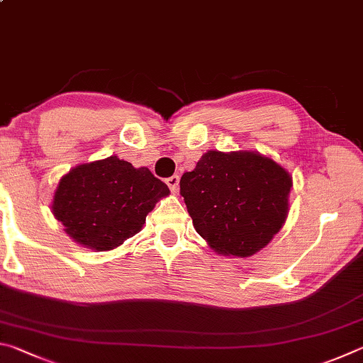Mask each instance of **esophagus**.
I'll return each instance as SVG.
<instances>
[{"instance_id":"obj_1","label":"esophagus","mask_w":363,"mask_h":363,"mask_svg":"<svg viewBox=\"0 0 363 363\" xmlns=\"http://www.w3.org/2000/svg\"><path fill=\"white\" fill-rule=\"evenodd\" d=\"M165 183H167V186L170 188L172 193H177L178 191V185H180V177L172 175V177L167 178V180H165Z\"/></svg>"}]
</instances>
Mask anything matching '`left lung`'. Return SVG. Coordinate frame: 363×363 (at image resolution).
Segmentation results:
<instances>
[{
  "label": "left lung",
  "mask_w": 363,
  "mask_h": 363,
  "mask_svg": "<svg viewBox=\"0 0 363 363\" xmlns=\"http://www.w3.org/2000/svg\"><path fill=\"white\" fill-rule=\"evenodd\" d=\"M291 186L287 169L250 150L207 151L180 180L194 230L218 255L238 258L255 255L282 230Z\"/></svg>",
  "instance_id": "obj_1"
}]
</instances>
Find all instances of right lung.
Segmentation results:
<instances>
[{
    "instance_id": "right-lung-1",
    "label": "right lung",
    "mask_w": 363,
    "mask_h": 363,
    "mask_svg": "<svg viewBox=\"0 0 363 363\" xmlns=\"http://www.w3.org/2000/svg\"><path fill=\"white\" fill-rule=\"evenodd\" d=\"M165 183L146 167H133L118 156L79 164L60 178L52 215L68 238L86 249L108 252L142 230Z\"/></svg>"
}]
</instances>
